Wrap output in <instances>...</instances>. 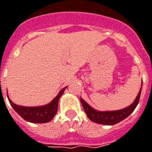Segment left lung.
Returning a JSON list of instances; mask_svg holds the SVG:
<instances>
[{"mask_svg":"<svg viewBox=\"0 0 152 152\" xmlns=\"http://www.w3.org/2000/svg\"><path fill=\"white\" fill-rule=\"evenodd\" d=\"M141 91H139V93L137 95L135 102H133L131 106L125 108V109L120 110V111H98L94 110L93 108L91 106H90L84 100L80 99V102L83 106L84 111L87 115V117L91 121H92L96 123L102 124V125H115V124L123 121L124 119H126L128 115H130L132 113V111L137 107V104L139 103V100H140V96H141Z\"/></svg>","mask_w":152,"mask_h":152,"instance_id":"left-lung-1","label":"left lung"}]
</instances>
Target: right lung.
<instances>
[{
    "label": "right lung",
    "mask_w": 152,
    "mask_h": 152,
    "mask_svg": "<svg viewBox=\"0 0 152 152\" xmlns=\"http://www.w3.org/2000/svg\"><path fill=\"white\" fill-rule=\"evenodd\" d=\"M65 89L66 88L61 90L58 94V96L54 98V100L48 105L40 106V107L38 106L37 107H25V106H17L11 101H10L9 98L8 100L10 102L11 106L13 107V109L24 120L30 122H33V123H46V122L50 121L56 114L59 99L61 96Z\"/></svg>",
    "instance_id": "right-lung-1"
}]
</instances>
